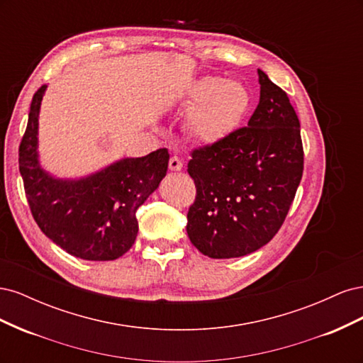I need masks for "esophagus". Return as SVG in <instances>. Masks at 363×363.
<instances>
[{"instance_id": "34e87169", "label": "esophagus", "mask_w": 363, "mask_h": 363, "mask_svg": "<svg viewBox=\"0 0 363 363\" xmlns=\"http://www.w3.org/2000/svg\"><path fill=\"white\" fill-rule=\"evenodd\" d=\"M169 169L171 171H182L183 169V162L177 156H172L169 159Z\"/></svg>"}]
</instances>
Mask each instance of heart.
Returning a JSON list of instances; mask_svg holds the SVG:
<instances>
[{
	"instance_id": "obj_1",
	"label": "heart",
	"mask_w": 363,
	"mask_h": 363,
	"mask_svg": "<svg viewBox=\"0 0 363 363\" xmlns=\"http://www.w3.org/2000/svg\"><path fill=\"white\" fill-rule=\"evenodd\" d=\"M188 103L195 106L188 118L191 133L204 144H215L227 138L244 119L251 94L242 82L206 75L191 86Z\"/></svg>"
}]
</instances>
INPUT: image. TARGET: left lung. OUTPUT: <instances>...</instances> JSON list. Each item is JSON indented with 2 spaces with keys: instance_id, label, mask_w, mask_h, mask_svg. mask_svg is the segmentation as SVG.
<instances>
[{
  "instance_id": "8db88e82",
  "label": "left lung",
  "mask_w": 363,
  "mask_h": 363,
  "mask_svg": "<svg viewBox=\"0 0 363 363\" xmlns=\"http://www.w3.org/2000/svg\"><path fill=\"white\" fill-rule=\"evenodd\" d=\"M260 100L248 125L192 152L186 232L204 256L255 252L276 236L303 175L300 121L289 98L257 69Z\"/></svg>"
}]
</instances>
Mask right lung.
Listing matches in <instances>:
<instances>
[{
    "label": "right lung",
    "mask_w": 363,
    "mask_h": 363,
    "mask_svg": "<svg viewBox=\"0 0 363 363\" xmlns=\"http://www.w3.org/2000/svg\"><path fill=\"white\" fill-rule=\"evenodd\" d=\"M47 84L33 96L19 145V172L39 228L54 244L84 260H115L133 247L136 211L168 171L167 148L124 157L79 179H60L42 167L39 113Z\"/></svg>",
    "instance_id": "obj_1"
}]
</instances>
